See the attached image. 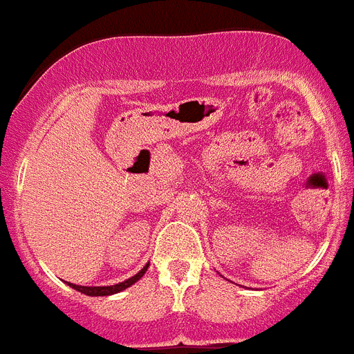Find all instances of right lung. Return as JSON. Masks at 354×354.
Instances as JSON below:
<instances>
[{
    "label": "right lung",
    "mask_w": 354,
    "mask_h": 354,
    "mask_svg": "<svg viewBox=\"0 0 354 354\" xmlns=\"http://www.w3.org/2000/svg\"><path fill=\"white\" fill-rule=\"evenodd\" d=\"M149 268V263L145 265L144 268H142L138 274H135L133 277L126 279V281H122V283H118L113 284V286H79V284H73V283H66L68 286L73 288V290L80 291V293L87 295V297H109V295H115V293H121V291H124L126 288H129L131 284H135L138 281V279H142V275L145 274V270Z\"/></svg>",
    "instance_id": "right-lung-1"
}]
</instances>
